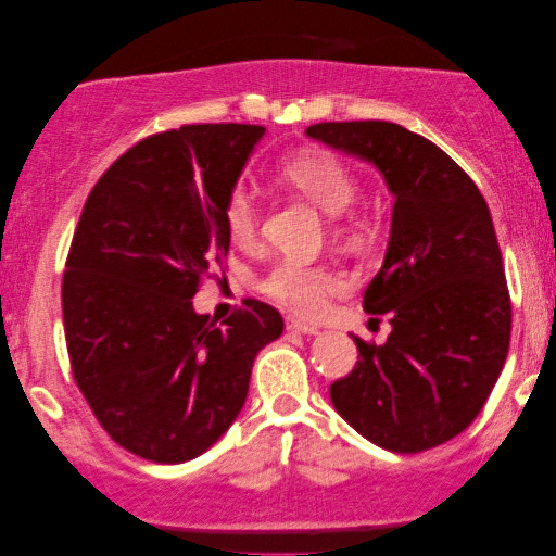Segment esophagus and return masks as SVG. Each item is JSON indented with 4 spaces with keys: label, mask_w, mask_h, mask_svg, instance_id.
<instances>
[{
    "label": "esophagus",
    "mask_w": 556,
    "mask_h": 556,
    "mask_svg": "<svg viewBox=\"0 0 556 556\" xmlns=\"http://www.w3.org/2000/svg\"><path fill=\"white\" fill-rule=\"evenodd\" d=\"M286 329L301 331V333H318V326L316 324H308V321H303V318H295V316L286 318Z\"/></svg>",
    "instance_id": "1"
}]
</instances>
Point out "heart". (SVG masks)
<instances>
[{
	"mask_svg": "<svg viewBox=\"0 0 556 556\" xmlns=\"http://www.w3.org/2000/svg\"><path fill=\"white\" fill-rule=\"evenodd\" d=\"M283 177L299 189L303 197L329 212L333 230L341 238H356L364 230L362 219L346 215V207L356 197V177L337 154L324 149H308L288 159L283 164ZM255 194L245 185H235L225 197L223 219L225 230L232 242L248 245L257 232ZM261 291L280 306L299 311L303 316L321 314L331 295L344 291V278L326 265H308L293 257H283L270 265L261 278Z\"/></svg>",
	"mask_w": 556,
	"mask_h": 556,
	"instance_id": "1",
	"label": "heart"
}]
</instances>
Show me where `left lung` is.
I'll list each match as a JSON object with an SVG mask.
<instances>
[{
    "instance_id": "1",
    "label": "left lung",
    "mask_w": 556,
    "mask_h": 556,
    "mask_svg": "<svg viewBox=\"0 0 556 556\" xmlns=\"http://www.w3.org/2000/svg\"><path fill=\"white\" fill-rule=\"evenodd\" d=\"M311 139L375 164L394 194L390 245L364 291L392 324L382 346L329 387L337 413L392 453L443 445L476 420L504 369L511 299L501 248L473 179L420 134L390 121H329Z\"/></svg>"
}]
</instances>
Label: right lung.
<instances>
[{
	"label": "right lung",
	"mask_w": 556,
	"mask_h": 556,
	"mask_svg": "<svg viewBox=\"0 0 556 556\" xmlns=\"http://www.w3.org/2000/svg\"><path fill=\"white\" fill-rule=\"evenodd\" d=\"M263 126L192 124L134 143L90 189L63 276L73 379L128 453L185 463L245 405L257 352L283 333L245 299L223 324L192 306L230 250L225 197Z\"/></svg>",
	"instance_id": "obj_1"
}]
</instances>
